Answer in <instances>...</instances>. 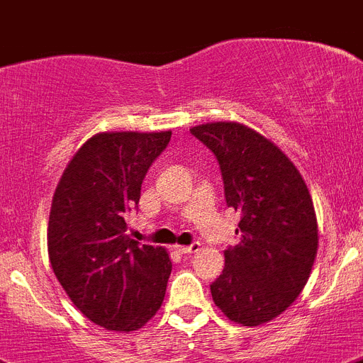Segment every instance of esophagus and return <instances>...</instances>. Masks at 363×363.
<instances>
[{
	"instance_id": "34e87169",
	"label": "esophagus",
	"mask_w": 363,
	"mask_h": 363,
	"mask_svg": "<svg viewBox=\"0 0 363 363\" xmlns=\"http://www.w3.org/2000/svg\"><path fill=\"white\" fill-rule=\"evenodd\" d=\"M175 249H177L181 254H195L201 250V243L193 242V243H189V245H182V247L177 245Z\"/></svg>"
}]
</instances>
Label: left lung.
<instances>
[{
  "label": "left lung",
  "mask_w": 363,
  "mask_h": 363,
  "mask_svg": "<svg viewBox=\"0 0 363 363\" xmlns=\"http://www.w3.org/2000/svg\"><path fill=\"white\" fill-rule=\"evenodd\" d=\"M215 154L229 208L242 213L225 267L211 283L229 320L259 326L276 319L303 292L319 229L306 182L294 162L259 132L236 121L189 128Z\"/></svg>",
  "instance_id": "left-lung-1"
}]
</instances>
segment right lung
<instances>
[{
    "label": "right lung",
    "mask_w": 363,
    "mask_h": 363,
    "mask_svg": "<svg viewBox=\"0 0 363 363\" xmlns=\"http://www.w3.org/2000/svg\"><path fill=\"white\" fill-rule=\"evenodd\" d=\"M170 138V130L100 132L79 148L57 184L50 263L71 303L105 330H140L164 299L168 252L128 238L125 215L140 202L145 175Z\"/></svg>",
    "instance_id": "right-lung-1"
}]
</instances>
